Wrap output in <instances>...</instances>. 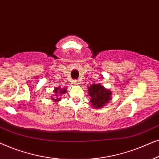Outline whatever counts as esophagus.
<instances>
[{
  "label": "esophagus",
  "instance_id": "34e87169",
  "mask_svg": "<svg viewBox=\"0 0 159 159\" xmlns=\"http://www.w3.org/2000/svg\"><path fill=\"white\" fill-rule=\"evenodd\" d=\"M73 84H75V85H77V84H79V81H78V80H75V81H73Z\"/></svg>",
  "mask_w": 159,
  "mask_h": 159
}]
</instances>
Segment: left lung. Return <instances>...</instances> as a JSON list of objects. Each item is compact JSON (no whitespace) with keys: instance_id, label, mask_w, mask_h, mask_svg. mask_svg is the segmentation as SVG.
<instances>
[{"instance_id":"left-lung-1","label":"left lung","mask_w":159,"mask_h":159,"mask_svg":"<svg viewBox=\"0 0 159 159\" xmlns=\"http://www.w3.org/2000/svg\"><path fill=\"white\" fill-rule=\"evenodd\" d=\"M112 92L110 89L105 88L101 84H92L88 87V95L92 106L94 108L99 109L107 105L111 100Z\"/></svg>"}]
</instances>
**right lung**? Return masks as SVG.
I'll return each mask as SVG.
<instances>
[{"mask_svg":"<svg viewBox=\"0 0 159 159\" xmlns=\"http://www.w3.org/2000/svg\"><path fill=\"white\" fill-rule=\"evenodd\" d=\"M67 87L68 86H65L64 88H62L61 86H57L55 87L54 92H53V94H52V99L54 102H58L62 99V95L65 94L67 90Z\"/></svg>","mask_w":159,"mask_h":159,"instance_id":"add662e5","label":"right lung"}]
</instances>
